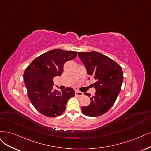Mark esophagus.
<instances>
[{"mask_svg": "<svg viewBox=\"0 0 151 151\" xmlns=\"http://www.w3.org/2000/svg\"><path fill=\"white\" fill-rule=\"evenodd\" d=\"M75 95H76V96H83V93L82 92H81V91H75Z\"/></svg>", "mask_w": 151, "mask_h": 151, "instance_id": "1", "label": "esophagus"}]
</instances>
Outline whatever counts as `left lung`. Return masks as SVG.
I'll return each mask as SVG.
<instances>
[{
	"label": "left lung",
	"instance_id": "1",
	"mask_svg": "<svg viewBox=\"0 0 151 151\" xmlns=\"http://www.w3.org/2000/svg\"><path fill=\"white\" fill-rule=\"evenodd\" d=\"M78 55L87 73L96 80L92 85L96 90L95 95L84 93L90 97L91 102L82 106V112L89 116H100L107 112L117 98L124 79L122 69L111 58L98 52H78Z\"/></svg>",
	"mask_w": 151,
	"mask_h": 151
}]
</instances>
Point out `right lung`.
I'll return each instance as SVG.
<instances>
[{
	"label": "right lung",
	"mask_w": 151,
	"mask_h": 151,
	"mask_svg": "<svg viewBox=\"0 0 151 151\" xmlns=\"http://www.w3.org/2000/svg\"><path fill=\"white\" fill-rule=\"evenodd\" d=\"M77 52L55 49L37 57L25 70L24 81L27 95L35 108L48 117L61 115L68 101L75 95L72 88L61 91L53 89V78L61 76L65 63L76 56Z\"/></svg>",
	"instance_id": "add662e5"
}]
</instances>
